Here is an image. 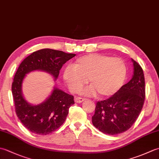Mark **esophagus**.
I'll return each instance as SVG.
<instances>
[{
    "label": "esophagus",
    "instance_id": "esophagus-1",
    "mask_svg": "<svg viewBox=\"0 0 159 159\" xmlns=\"http://www.w3.org/2000/svg\"><path fill=\"white\" fill-rule=\"evenodd\" d=\"M74 100H75V102L76 103H81L84 101L86 100L85 98H80V97H75L74 98Z\"/></svg>",
    "mask_w": 159,
    "mask_h": 159
}]
</instances>
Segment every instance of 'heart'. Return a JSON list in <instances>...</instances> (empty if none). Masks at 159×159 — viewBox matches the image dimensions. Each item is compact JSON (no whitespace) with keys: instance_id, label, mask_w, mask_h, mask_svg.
Here are the masks:
<instances>
[{"instance_id":"1","label":"heart","mask_w":159,"mask_h":159,"mask_svg":"<svg viewBox=\"0 0 159 159\" xmlns=\"http://www.w3.org/2000/svg\"><path fill=\"white\" fill-rule=\"evenodd\" d=\"M126 76L127 67L122 59L100 54L79 57L63 73L64 82L72 93L79 92L89 79L92 85L82 92L87 95L98 92L102 97L116 94L123 86Z\"/></svg>"}]
</instances>
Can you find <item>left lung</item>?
<instances>
[{"instance_id":"left-lung-1","label":"left lung","mask_w":159,"mask_h":159,"mask_svg":"<svg viewBox=\"0 0 159 159\" xmlns=\"http://www.w3.org/2000/svg\"><path fill=\"white\" fill-rule=\"evenodd\" d=\"M132 61V79L113 96L96 103L92 123L104 134L113 135L129 129L143 108L146 97L144 74L139 64L133 59Z\"/></svg>"}]
</instances>
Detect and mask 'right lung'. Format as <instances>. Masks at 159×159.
<instances>
[{
    "instance_id": "1",
    "label": "right lung",
    "mask_w": 159,
    "mask_h": 159,
    "mask_svg": "<svg viewBox=\"0 0 159 159\" xmlns=\"http://www.w3.org/2000/svg\"><path fill=\"white\" fill-rule=\"evenodd\" d=\"M75 56V54L44 48L33 52L20 63L11 87L15 111L24 126L33 133L46 135L58 129L66 121L69 108L74 104V100L73 96L55 87L46 101L32 105L25 100L22 93V84L26 74L34 70H42L56 80L63 64Z\"/></svg>"
}]
</instances>
